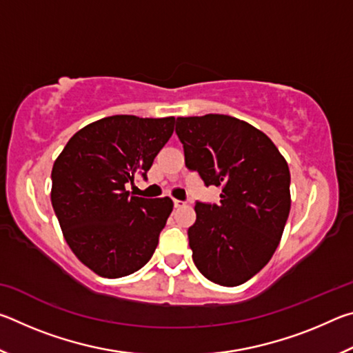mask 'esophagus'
<instances>
[{
    "label": "esophagus",
    "mask_w": 353,
    "mask_h": 353,
    "mask_svg": "<svg viewBox=\"0 0 353 353\" xmlns=\"http://www.w3.org/2000/svg\"><path fill=\"white\" fill-rule=\"evenodd\" d=\"M185 205V201H179V199H174V207L179 208V207H183Z\"/></svg>",
    "instance_id": "34e87169"
}]
</instances>
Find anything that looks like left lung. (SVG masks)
Returning <instances> with one entry per match:
<instances>
[{
    "mask_svg": "<svg viewBox=\"0 0 353 353\" xmlns=\"http://www.w3.org/2000/svg\"><path fill=\"white\" fill-rule=\"evenodd\" d=\"M185 166L205 187H223L218 204L196 202L188 229L193 261L213 283L248 282L271 260L290 214V168L271 139L229 115L177 118Z\"/></svg>",
    "mask_w": 353,
    "mask_h": 353,
    "instance_id": "8db88e82",
    "label": "left lung"
}]
</instances>
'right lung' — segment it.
<instances>
[{
	"instance_id": "obj_1",
	"label": "right lung",
	"mask_w": 353,
	"mask_h": 353,
	"mask_svg": "<svg viewBox=\"0 0 353 353\" xmlns=\"http://www.w3.org/2000/svg\"><path fill=\"white\" fill-rule=\"evenodd\" d=\"M174 117L113 115L71 137L52 166L51 202L65 241L101 277L118 279L151 260L172 212L170 198L132 196L174 130Z\"/></svg>"
}]
</instances>
